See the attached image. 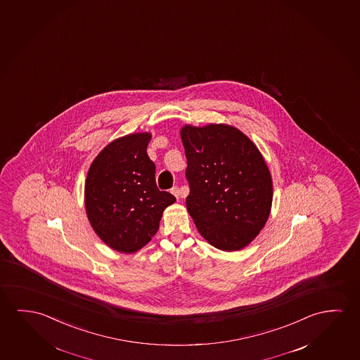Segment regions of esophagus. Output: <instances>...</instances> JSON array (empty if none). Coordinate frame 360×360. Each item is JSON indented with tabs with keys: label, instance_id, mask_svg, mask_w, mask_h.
Listing matches in <instances>:
<instances>
[{
	"label": "esophagus",
	"instance_id": "obj_1",
	"mask_svg": "<svg viewBox=\"0 0 360 360\" xmlns=\"http://www.w3.org/2000/svg\"><path fill=\"white\" fill-rule=\"evenodd\" d=\"M171 193L174 194V195H176V198L183 197L182 193H181V191H179V188H178V187H173V188L171 189Z\"/></svg>",
	"mask_w": 360,
	"mask_h": 360
}]
</instances>
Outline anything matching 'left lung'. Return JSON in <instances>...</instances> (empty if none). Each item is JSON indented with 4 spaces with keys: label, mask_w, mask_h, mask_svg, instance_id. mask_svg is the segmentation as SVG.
<instances>
[{
    "label": "left lung",
    "mask_w": 360,
    "mask_h": 360,
    "mask_svg": "<svg viewBox=\"0 0 360 360\" xmlns=\"http://www.w3.org/2000/svg\"><path fill=\"white\" fill-rule=\"evenodd\" d=\"M181 139L191 189L186 205L198 232L221 250L244 248L271 213L273 183L263 155L228 124H186Z\"/></svg>",
    "instance_id": "obj_1"
}]
</instances>
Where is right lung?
<instances>
[{"mask_svg":"<svg viewBox=\"0 0 360 360\" xmlns=\"http://www.w3.org/2000/svg\"><path fill=\"white\" fill-rule=\"evenodd\" d=\"M150 133H132L107 144L89 167L84 205L96 234L110 248L134 253L160 228L174 195L155 184V166L147 155Z\"/></svg>","mask_w":360,"mask_h":360,"instance_id":"right-lung-1","label":"right lung"}]
</instances>
